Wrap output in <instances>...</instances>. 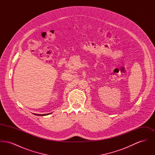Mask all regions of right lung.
I'll list each match as a JSON object with an SVG mask.
<instances>
[{"mask_svg":"<svg viewBox=\"0 0 155 155\" xmlns=\"http://www.w3.org/2000/svg\"><path fill=\"white\" fill-rule=\"evenodd\" d=\"M51 113H49V114H34L35 115H37V116H46V115H48V114H50Z\"/></svg>","mask_w":155,"mask_h":155,"instance_id":"add662e5","label":"right lung"}]
</instances>
